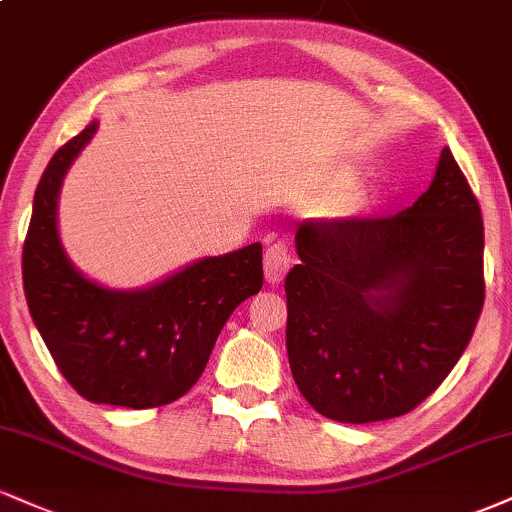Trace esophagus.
Instances as JSON below:
<instances>
[{"instance_id":"esophagus-1","label":"esophagus","mask_w":512,"mask_h":512,"mask_svg":"<svg viewBox=\"0 0 512 512\" xmlns=\"http://www.w3.org/2000/svg\"><path fill=\"white\" fill-rule=\"evenodd\" d=\"M288 267H291V252L283 243H272L264 252V276H267V281L276 286V283L283 281V276H286Z\"/></svg>"}]
</instances>
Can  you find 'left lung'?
<instances>
[{
	"label": "left lung",
	"mask_w": 512,
	"mask_h": 512,
	"mask_svg": "<svg viewBox=\"0 0 512 512\" xmlns=\"http://www.w3.org/2000/svg\"><path fill=\"white\" fill-rule=\"evenodd\" d=\"M286 276V348L300 393L346 424L432 396L484 305V224L451 150L427 193L386 219L303 221Z\"/></svg>",
	"instance_id": "8db88e82"
}]
</instances>
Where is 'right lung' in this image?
I'll use <instances>...</instances> for the list:
<instances>
[{"label": "right lung", "instance_id": "right-lung-1", "mask_svg": "<svg viewBox=\"0 0 512 512\" xmlns=\"http://www.w3.org/2000/svg\"><path fill=\"white\" fill-rule=\"evenodd\" d=\"M92 121L49 159L23 245L28 310L59 372L90 403L157 408L205 372L231 312L260 293L262 245L202 257L152 286L119 291L85 276L59 238L66 171L90 143Z\"/></svg>", "mask_w": 512, "mask_h": 512}]
</instances>
